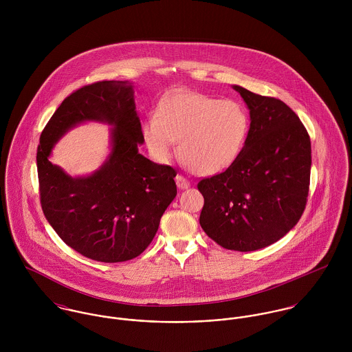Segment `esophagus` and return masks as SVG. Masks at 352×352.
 I'll return each instance as SVG.
<instances>
[{
	"mask_svg": "<svg viewBox=\"0 0 352 352\" xmlns=\"http://www.w3.org/2000/svg\"><path fill=\"white\" fill-rule=\"evenodd\" d=\"M175 180H176V184H177V187L180 190H187L191 186V183L184 176H182V175H177Z\"/></svg>",
	"mask_w": 352,
	"mask_h": 352,
	"instance_id": "1",
	"label": "esophagus"
}]
</instances>
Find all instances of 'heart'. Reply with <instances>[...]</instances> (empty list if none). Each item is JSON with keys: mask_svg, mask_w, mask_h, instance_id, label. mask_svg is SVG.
<instances>
[{"mask_svg": "<svg viewBox=\"0 0 352 352\" xmlns=\"http://www.w3.org/2000/svg\"><path fill=\"white\" fill-rule=\"evenodd\" d=\"M248 127V113L239 101L183 92L160 102L142 134L155 160L166 161L179 141V158L190 170L214 175L237 158Z\"/></svg>", "mask_w": 352, "mask_h": 352, "instance_id": "heart-1", "label": "heart"}]
</instances>
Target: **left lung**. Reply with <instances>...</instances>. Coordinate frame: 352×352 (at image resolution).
Instances as JSON below:
<instances>
[{"mask_svg": "<svg viewBox=\"0 0 352 352\" xmlns=\"http://www.w3.org/2000/svg\"><path fill=\"white\" fill-rule=\"evenodd\" d=\"M250 109L244 148L222 173L198 184L201 229L232 251L265 248L300 221L310 182V138L283 101L233 85Z\"/></svg>", "mask_w": 352, "mask_h": 352, "instance_id": "obj_1", "label": "left lung"}]
</instances>
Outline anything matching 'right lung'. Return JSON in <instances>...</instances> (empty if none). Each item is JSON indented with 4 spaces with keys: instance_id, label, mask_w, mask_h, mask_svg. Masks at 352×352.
<instances>
[{
    "instance_id": "1",
    "label": "right lung",
    "mask_w": 352,
    "mask_h": 352,
    "mask_svg": "<svg viewBox=\"0 0 352 352\" xmlns=\"http://www.w3.org/2000/svg\"><path fill=\"white\" fill-rule=\"evenodd\" d=\"M87 121L111 127L110 154L94 174L73 178L50 155L69 129ZM144 142L131 82H95L62 101L41 135L36 162L45 217L66 245L104 263L134 258L149 247L177 188L176 170L142 155Z\"/></svg>"
}]
</instances>
